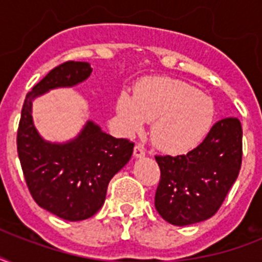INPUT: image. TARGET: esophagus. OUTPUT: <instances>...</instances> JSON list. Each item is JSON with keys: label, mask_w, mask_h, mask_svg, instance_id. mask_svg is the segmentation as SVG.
Instances as JSON below:
<instances>
[{"label": "esophagus", "mask_w": 262, "mask_h": 262, "mask_svg": "<svg viewBox=\"0 0 262 262\" xmlns=\"http://www.w3.org/2000/svg\"><path fill=\"white\" fill-rule=\"evenodd\" d=\"M135 158H143V156H145V148L141 145V144H137L135 147Z\"/></svg>", "instance_id": "1"}]
</instances>
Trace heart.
Here are the masks:
<instances>
[{
  "mask_svg": "<svg viewBox=\"0 0 262 262\" xmlns=\"http://www.w3.org/2000/svg\"><path fill=\"white\" fill-rule=\"evenodd\" d=\"M117 113L127 133H139L154 121L151 139L163 152L178 155L204 139L215 118L212 99L181 80L156 77L136 88L135 98L119 95Z\"/></svg>",
  "mask_w": 262,
  "mask_h": 262,
  "instance_id": "heart-1",
  "label": "heart"
}]
</instances>
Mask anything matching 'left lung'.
Segmentation results:
<instances>
[{
  "label": "left lung",
  "mask_w": 262,
  "mask_h": 262,
  "mask_svg": "<svg viewBox=\"0 0 262 262\" xmlns=\"http://www.w3.org/2000/svg\"><path fill=\"white\" fill-rule=\"evenodd\" d=\"M160 168L155 208L166 222L189 226L207 220L222 207L242 164V126L223 118L200 145L185 155L155 156Z\"/></svg>",
  "instance_id": "left-lung-1"
}]
</instances>
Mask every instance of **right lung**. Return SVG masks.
Here are the masks:
<instances>
[{"instance_id":"1","label":"right lung","mask_w":262,"mask_h":262,"mask_svg":"<svg viewBox=\"0 0 262 262\" xmlns=\"http://www.w3.org/2000/svg\"><path fill=\"white\" fill-rule=\"evenodd\" d=\"M88 62L68 61L51 69L27 94L17 130V154L32 199L63 220L79 222L102 208L107 186L129 162L135 143L107 135L87 121L76 139L63 144L40 137L32 121V100L54 88L73 87L90 77Z\"/></svg>"}]
</instances>
